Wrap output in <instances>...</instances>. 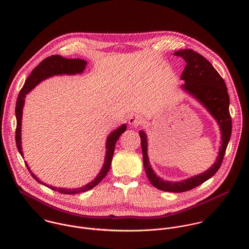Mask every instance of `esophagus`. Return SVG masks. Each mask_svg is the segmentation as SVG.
<instances>
[{"instance_id": "1", "label": "esophagus", "mask_w": 249, "mask_h": 249, "mask_svg": "<svg viewBox=\"0 0 249 249\" xmlns=\"http://www.w3.org/2000/svg\"><path fill=\"white\" fill-rule=\"evenodd\" d=\"M142 123V118L138 114H133L128 119V124L131 126H138Z\"/></svg>"}]
</instances>
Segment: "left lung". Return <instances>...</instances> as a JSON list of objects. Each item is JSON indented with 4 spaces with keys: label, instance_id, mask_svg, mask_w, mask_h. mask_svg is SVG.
<instances>
[{
    "label": "left lung",
    "instance_id": "8db88e82",
    "mask_svg": "<svg viewBox=\"0 0 249 249\" xmlns=\"http://www.w3.org/2000/svg\"><path fill=\"white\" fill-rule=\"evenodd\" d=\"M174 54L182 57L186 61L185 69L180 77L185 83L181 85V88L206 108L216 121L221 133V145L213 165L202 174L175 182L163 180L156 176L149 164L147 156L146 134L143 130L139 131L142 144V164L151 185L165 192L183 193L202 184L218 171L231 137L232 120L229 113L230 100L226 84L213 65L204 56L191 49L178 51Z\"/></svg>",
    "mask_w": 249,
    "mask_h": 249
}]
</instances>
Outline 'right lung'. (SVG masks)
I'll return each mask as SVG.
<instances>
[{
    "label": "right lung",
    "mask_w": 249,
    "mask_h": 249,
    "mask_svg": "<svg viewBox=\"0 0 249 249\" xmlns=\"http://www.w3.org/2000/svg\"><path fill=\"white\" fill-rule=\"evenodd\" d=\"M87 65V62L83 59L79 58H73V59H69L62 57L61 55H52L44 59L38 66L31 72V75H29L28 79L26 80L23 88L21 89L17 102H16V107H15V115H16V121H17V126H16V144L17 148L21 154L22 157H24L23 149H22V140H21V126H22V115H23V108L25 105V98L26 95L29 94L36 85H38L41 81L52 77L53 75H63V74H76V73H81L82 71L85 70ZM126 130V124H122L120 127L116 128L114 131H112L107 139V153H106V158L104 162V166L102 167V170L98 174V176L95 178L94 180L86 184L85 186H82L80 188H74V189H68V188H57V187H53L51 185H48L41 181L39 178L36 177V175L31 171L29 165L26 163V166L33 176V178L36 179L38 183L43 184L44 186H47L48 188L56 191L60 194H65V195H74L82 192L89 191L96 187L106 176L110 169L111 166V161L112 157L114 154V149L116 142L119 140L120 136Z\"/></svg>",
    "instance_id": "1"
}]
</instances>
